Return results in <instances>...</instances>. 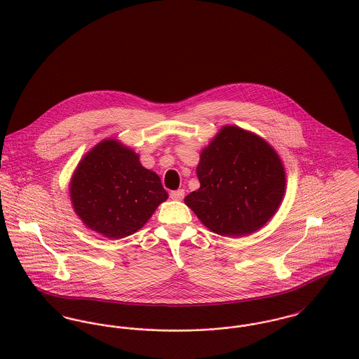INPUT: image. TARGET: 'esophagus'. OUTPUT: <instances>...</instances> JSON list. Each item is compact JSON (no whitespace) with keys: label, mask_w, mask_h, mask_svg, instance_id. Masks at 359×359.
Masks as SVG:
<instances>
[{"label":"esophagus","mask_w":359,"mask_h":359,"mask_svg":"<svg viewBox=\"0 0 359 359\" xmlns=\"http://www.w3.org/2000/svg\"><path fill=\"white\" fill-rule=\"evenodd\" d=\"M170 198L175 201H180L184 198V190H176V191H170Z\"/></svg>","instance_id":"1"}]
</instances>
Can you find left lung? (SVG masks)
I'll list each match as a JSON object with an SVG mask.
<instances>
[{
	"instance_id": "obj_1",
	"label": "left lung",
	"mask_w": 359,
	"mask_h": 359,
	"mask_svg": "<svg viewBox=\"0 0 359 359\" xmlns=\"http://www.w3.org/2000/svg\"><path fill=\"white\" fill-rule=\"evenodd\" d=\"M199 187L184 202L210 231L242 237L277 212L286 177L277 151L260 136L226 125L201 153Z\"/></svg>"
}]
</instances>
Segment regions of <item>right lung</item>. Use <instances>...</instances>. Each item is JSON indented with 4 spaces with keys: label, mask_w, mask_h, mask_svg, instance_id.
Wrapping results in <instances>:
<instances>
[{
    "label": "right lung",
    "mask_w": 359,
    "mask_h": 359,
    "mask_svg": "<svg viewBox=\"0 0 359 359\" xmlns=\"http://www.w3.org/2000/svg\"><path fill=\"white\" fill-rule=\"evenodd\" d=\"M70 198L86 227L120 239L140 230L168 193L160 176L142 166L135 151L106 139L80 161L70 182Z\"/></svg>",
    "instance_id": "right-lung-1"
}]
</instances>
